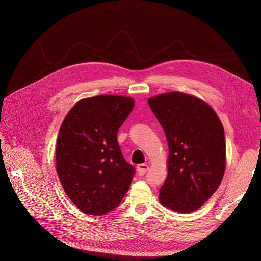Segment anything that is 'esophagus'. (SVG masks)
<instances>
[{"label":"esophagus","instance_id":"esophagus-1","mask_svg":"<svg viewBox=\"0 0 261 261\" xmlns=\"http://www.w3.org/2000/svg\"><path fill=\"white\" fill-rule=\"evenodd\" d=\"M148 169H149V166L147 164H140V165L136 166V171H138L139 175H144Z\"/></svg>","mask_w":261,"mask_h":261}]
</instances>
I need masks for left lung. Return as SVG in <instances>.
<instances>
[{"label":"left lung","mask_w":261,"mask_h":261,"mask_svg":"<svg viewBox=\"0 0 261 261\" xmlns=\"http://www.w3.org/2000/svg\"><path fill=\"white\" fill-rule=\"evenodd\" d=\"M166 134L168 174L160 189L164 207L189 214L202 207L225 171L224 129L215 110L194 95L168 92L148 98Z\"/></svg>","instance_id":"1"}]
</instances>
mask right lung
Here are the masks:
<instances>
[{
  "instance_id": "right-lung-1",
  "label": "right lung",
  "mask_w": 261,
  "mask_h": 261,
  "mask_svg": "<svg viewBox=\"0 0 261 261\" xmlns=\"http://www.w3.org/2000/svg\"><path fill=\"white\" fill-rule=\"evenodd\" d=\"M133 107L127 96H94L79 100L61 123L56 171L82 213L101 216L116 208L131 185L134 168L121 154L117 132Z\"/></svg>"
}]
</instances>
